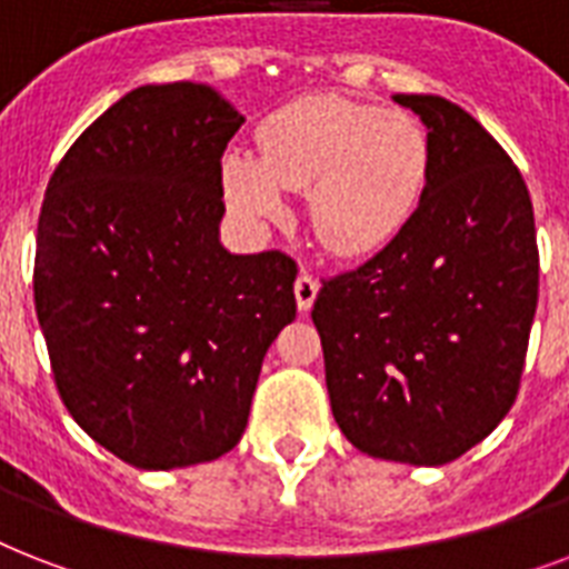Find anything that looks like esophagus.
I'll list each match as a JSON object with an SVG mask.
<instances>
[{"label":"esophagus","mask_w":569,"mask_h":569,"mask_svg":"<svg viewBox=\"0 0 569 569\" xmlns=\"http://www.w3.org/2000/svg\"><path fill=\"white\" fill-rule=\"evenodd\" d=\"M316 295H319V280H316L310 271H301L298 280H295V301H298V310H310L312 301H316Z\"/></svg>","instance_id":"obj_1"}]
</instances>
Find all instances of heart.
I'll return each mask as SVG.
<instances>
[{
    "instance_id": "1",
    "label": "heart",
    "mask_w": 569,
    "mask_h": 569,
    "mask_svg": "<svg viewBox=\"0 0 569 569\" xmlns=\"http://www.w3.org/2000/svg\"><path fill=\"white\" fill-rule=\"evenodd\" d=\"M428 180V138L413 114L346 97H301L259 127V159L232 150L223 191L236 212L277 221L286 191H310V221L339 257L380 250L405 230Z\"/></svg>"
}]
</instances>
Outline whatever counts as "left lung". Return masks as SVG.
Instances as JSON below:
<instances>
[{
	"label": "left lung",
	"instance_id": "1",
	"mask_svg": "<svg viewBox=\"0 0 569 569\" xmlns=\"http://www.w3.org/2000/svg\"><path fill=\"white\" fill-rule=\"evenodd\" d=\"M428 129V180L407 227L321 280L312 321L330 410L351 446L442 467L511 410L538 310L535 209L520 168L469 111L396 93Z\"/></svg>",
	"mask_w": 569,
	"mask_h": 569
}]
</instances>
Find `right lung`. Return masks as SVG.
Returning a JSON list of instances; mask_svg holds the SVG:
<instances>
[{"label": "right lung", "instance_id": "1", "mask_svg": "<svg viewBox=\"0 0 569 569\" xmlns=\"http://www.w3.org/2000/svg\"><path fill=\"white\" fill-rule=\"evenodd\" d=\"M241 123L206 84L136 88L76 138L40 206L34 310L58 396L138 469L227 455L298 310L292 257L218 241Z\"/></svg>", "mask_w": 569, "mask_h": 569}]
</instances>
